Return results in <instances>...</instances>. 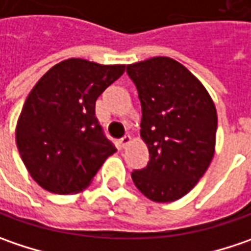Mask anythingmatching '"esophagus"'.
<instances>
[{
	"instance_id": "34e87169",
	"label": "esophagus",
	"mask_w": 251,
	"mask_h": 251,
	"mask_svg": "<svg viewBox=\"0 0 251 251\" xmlns=\"http://www.w3.org/2000/svg\"><path fill=\"white\" fill-rule=\"evenodd\" d=\"M132 142V137L129 136V135H125V136L122 137L121 140H119V143H121V146H122V149H125L129 143Z\"/></svg>"
}]
</instances>
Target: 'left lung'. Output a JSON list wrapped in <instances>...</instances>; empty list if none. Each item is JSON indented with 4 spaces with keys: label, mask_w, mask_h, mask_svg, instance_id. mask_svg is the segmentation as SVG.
Instances as JSON below:
<instances>
[{
    "label": "left lung",
    "mask_w": 251,
    "mask_h": 251,
    "mask_svg": "<svg viewBox=\"0 0 251 251\" xmlns=\"http://www.w3.org/2000/svg\"><path fill=\"white\" fill-rule=\"evenodd\" d=\"M142 104L140 136L149 163L132 180L154 202H173L187 195L208 170L216 142L218 115L202 82L181 63L153 57L129 64Z\"/></svg>",
    "instance_id": "1"
}]
</instances>
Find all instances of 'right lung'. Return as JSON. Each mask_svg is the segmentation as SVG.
Masks as SVG:
<instances>
[{"instance_id": "obj_1", "label": "right lung", "mask_w": 251, "mask_h": 251, "mask_svg": "<svg viewBox=\"0 0 251 251\" xmlns=\"http://www.w3.org/2000/svg\"><path fill=\"white\" fill-rule=\"evenodd\" d=\"M124 71L125 64L67 59L32 88L15 139L25 167L43 190L81 192L116 151L95 118V101Z\"/></svg>"}]
</instances>
